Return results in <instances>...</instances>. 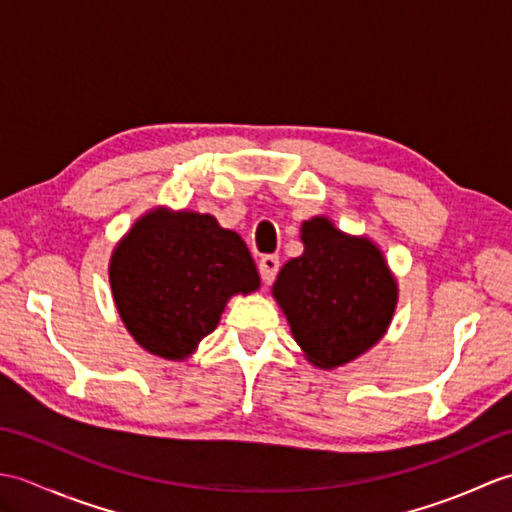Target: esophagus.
Wrapping results in <instances>:
<instances>
[{
  "label": "esophagus",
  "instance_id": "esophagus-1",
  "mask_svg": "<svg viewBox=\"0 0 512 512\" xmlns=\"http://www.w3.org/2000/svg\"><path fill=\"white\" fill-rule=\"evenodd\" d=\"M257 270H259V277H262L264 284H273L277 273H279V257L264 255L262 259H259Z\"/></svg>",
  "mask_w": 512,
  "mask_h": 512
}]
</instances>
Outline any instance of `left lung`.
Masks as SVG:
<instances>
[{
  "instance_id": "obj_1",
  "label": "left lung",
  "mask_w": 512,
  "mask_h": 512,
  "mask_svg": "<svg viewBox=\"0 0 512 512\" xmlns=\"http://www.w3.org/2000/svg\"><path fill=\"white\" fill-rule=\"evenodd\" d=\"M301 239L306 250L281 268L273 295L310 361L339 367L385 334L396 281L369 239L347 237L325 217L303 222Z\"/></svg>"
}]
</instances>
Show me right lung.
<instances>
[{"label":"right lung","mask_w":512,"mask_h":512,"mask_svg":"<svg viewBox=\"0 0 512 512\" xmlns=\"http://www.w3.org/2000/svg\"><path fill=\"white\" fill-rule=\"evenodd\" d=\"M116 308L147 352L180 361L217 328L224 303L259 275L242 237L211 215L154 211L112 255Z\"/></svg>","instance_id":"1"}]
</instances>
